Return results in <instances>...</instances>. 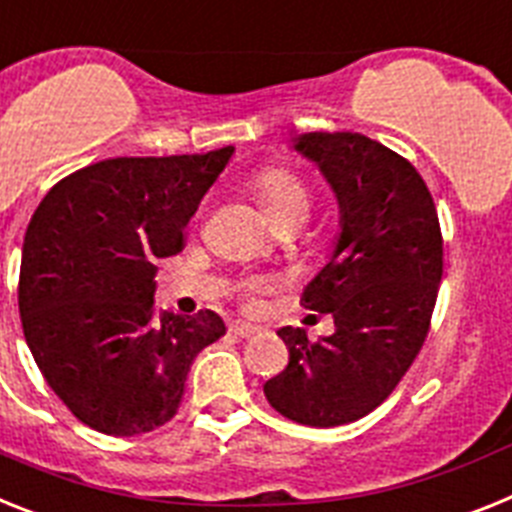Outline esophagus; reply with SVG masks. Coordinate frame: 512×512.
I'll use <instances>...</instances> for the list:
<instances>
[{
	"label": "esophagus",
	"instance_id": "34e87169",
	"mask_svg": "<svg viewBox=\"0 0 512 512\" xmlns=\"http://www.w3.org/2000/svg\"><path fill=\"white\" fill-rule=\"evenodd\" d=\"M229 332L231 335H237V337H255L257 332H260V327L257 324H250V322H231L229 324Z\"/></svg>",
	"mask_w": 512,
	"mask_h": 512
}]
</instances>
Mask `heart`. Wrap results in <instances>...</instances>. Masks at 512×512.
<instances>
[{"label":"heart","instance_id":"1","mask_svg":"<svg viewBox=\"0 0 512 512\" xmlns=\"http://www.w3.org/2000/svg\"><path fill=\"white\" fill-rule=\"evenodd\" d=\"M257 198H260L262 208L268 213L275 224H288V221H306L309 216V190H306L304 182L293 172L281 170V167H270V170H262L257 175ZM273 283L268 278H250V281L242 283V296L247 304H255L257 296L265 293Z\"/></svg>","mask_w":512,"mask_h":512}]
</instances>
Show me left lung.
<instances>
[{"mask_svg": "<svg viewBox=\"0 0 512 512\" xmlns=\"http://www.w3.org/2000/svg\"><path fill=\"white\" fill-rule=\"evenodd\" d=\"M296 149L319 164L340 201V239L304 288V309L332 314L335 335L283 327L288 366L265 381L283 417L335 428L376 410L428 337L443 275L433 195L412 162L350 131H314Z\"/></svg>", "mask_w": 512, "mask_h": 512, "instance_id": "obj_1", "label": "left lung"}]
</instances>
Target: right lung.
Listing matches in <instances>:
<instances>
[{
	"label": "right lung",
	"instance_id": "add662e5",
	"mask_svg": "<svg viewBox=\"0 0 512 512\" xmlns=\"http://www.w3.org/2000/svg\"><path fill=\"white\" fill-rule=\"evenodd\" d=\"M231 154L105 159L35 208L17 286L22 330L53 394L97 433L128 438L170 422L195 355L226 335L211 309L159 314L154 273L182 252Z\"/></svg>",
	"mask_w": 512,
	"mask_h": 512
}]
</instances>
